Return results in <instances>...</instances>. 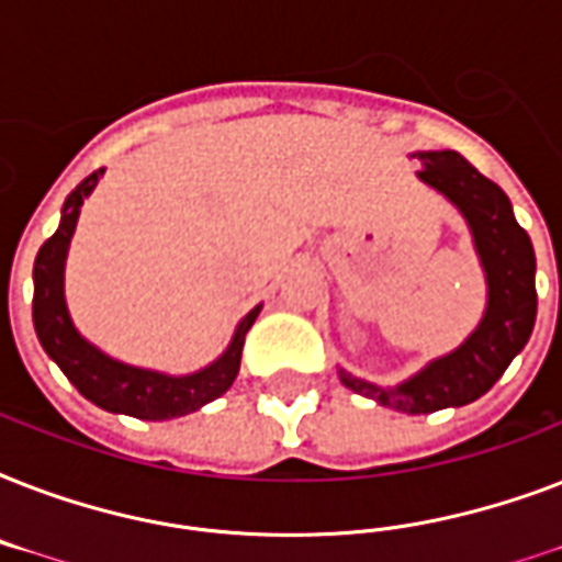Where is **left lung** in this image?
<instances>
[{"label":"left lung","instance_id":"1","mask_svg":"<svg viewBox=\"0 0 562 562\" xmlns=\"http://www.w3.org/2000/svg\"><path fill=\"white\" fill-rule=\"evenodd\" d=\"M423 162L417 178L440 192L470 227L479 254L487 306L479 326L452 352L431 359L400 384H373L338 368V379L352 393L400 414H431L461 408L493 387L507 364L522 352L537 321V256L528 233L519 227L507 194L458 151H414Z\"/></svg>","mask_w":562,"mask_h":562}]
</instances>
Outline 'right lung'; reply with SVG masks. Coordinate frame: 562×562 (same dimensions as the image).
<instances>
[{
    "instance_id": "right-lung-1",
    "label": "right lung",
    "mask_w": 562,
    "mask_h": 562,
    "mask_svg": "<svg viewBox=\"0 0 562 562\" xmlns=\"http://www.w3.org/2000/svg\"><path fill=\"white\" fill-rule=\"evenodd\" d=\"M104 169L92 171L69 192L60 210V224L55 236L40 247L34 259V329L43 344V350L78 391L99 408L110 414H127L136 419H175L187 417L192 411L203 408L206 402L218 400L221 393L236 382L238 364H241V347H245L247 329L262 312V303L247 312L238 321L236 333L229 338L227 350L206 368L194 373L171 375L160 370L136 368L127 361H119L99 350L78 333L72 324L69 306L64 294L66 254L72 245L81 203L99 187Z\"/></svg>"
}]
</instances>
